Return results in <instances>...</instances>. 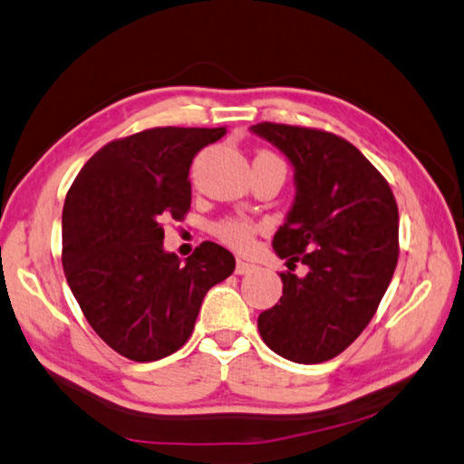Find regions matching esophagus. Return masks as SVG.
Masks as SVG:
<instances>
[{
    "instance_id": "obj_1",
    "label": "esophagus",
    "mask_w": 464,
    "mask_h": 464,
    "mask_svg": "<svg viewBox=\"0 0 464 464\" xmlns=\"http://www.w3.org/2000/svg\"><path fill=\"white\" fill-rule=\"evenodd\" d=\"M256 269H257V266H253V263L237 259V266H235V274H237V276H249Z\"/></svg>"
}]
</instances>
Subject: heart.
I'll return each instance as SVG.
<instances>
[{"label": "heart", "mask_w": 464, "mask_h": 464, "mask_svg": "<svg viewBox=\"0 0 464 464\" xmlns=\"http://www.w3.org/2000/svg\"><path fill=\"white\" fill-rule=\"evenodd\" d=\"M259 231V225L245 217H223V219L215 221L211 227V233L221 243L229 245L235 251H247L253 247L256 235Z\"/></svg>", "instance_id": "b5f03b06"}]
</instances>
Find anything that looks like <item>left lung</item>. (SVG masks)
Here are the masks:
<instances>
[{
	"instance_id": "1",
	"label": "left lung",
	"mask_w": 464,
	"mask_h": 464,
	"mask_svg": "<svg viewBox=\"0 0 464 464\" xmlns=\"http://www.w3.org/2000/svg\"><path fill=\"white\" fill-rule=\"evenodd\" d=\"M251 130L292 160L295 203L274 237L287 259L284 295L259 314L263 342L285 360L320 364L374 317L398 263V207L380 170L338 134L259 122ZM299 260L305 278L291 274Z\"/></svg>"
}]
</instances>
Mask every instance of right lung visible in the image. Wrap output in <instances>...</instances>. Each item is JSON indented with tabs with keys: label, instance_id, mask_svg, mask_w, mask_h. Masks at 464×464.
Returning <instances> with one entry per match:
<instances>
[{
	"label": "right lung",
	"instance_id": "obj_1",
	"mask_svg": "<svg viewBox=\"0 0 464 464\" xmlns=\"http://www.w3.org/2000/svg\"><path fill=\"white\" fill-rule=\"evenodd\" d=\"M221 129L159 126L104 144L72 183L62 266L92 330L121 356L154 362L190 338L203 297L235 257L203 241L185 263L162 249V221L190 208L188 169Z\"/></svg>",
	"mask_w": 464,
	"mask_h": 464
}]
</instances>
